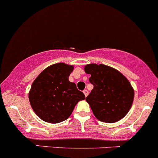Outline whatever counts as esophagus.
<instances>
[{"mask_svg": "<svg viewBox=\"0 0 158 158\" xmlns=\"http://www.w3.org/2000/svg\"><path fill=\"white\" fill-rule=\"evenodd\" d=\"M83 94H84V95H85V97H87L88 94H89V91H88L87 89H84Z\"/></svg>", "mask_w": 158, "mask_h": 158, "instance_id": "34e87169", "label": "esophagus"}]
</instances>
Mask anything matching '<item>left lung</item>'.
Wrapping results in <instances>:
<instances>
[{"label":"left lung","mask_w":158,"mask_h":158,"mask_svg":"<svg viewBox=\"0 0 158 158\" xmlns=\"http://www.w3.org/2000/svg\"><path fill=\"white\" fill-rule=\"evenodd\" d=\"M90 75L94 89L86 101L98 120L114 123L123 118L132 107L134 89L123 75L104 64H89L84 68Z\"/></svg>","instance_id":"8db88e82"}]
</instances>
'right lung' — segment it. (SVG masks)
<instances>
[{
  "label": "right lung",
  "instance_id": "obj_1",
  "mask_svg": "<svg viewBox=\"0 0 158 158\" xmlns=\"http://www.w3.org/2000/svg\"><path fill=\"white\" fill-rule=\"evenodd\" d=\"M73 65L57 63L44 69L33 81L29 93L31 107L36 115L49 123L69 118L79 101L86 97L69 77Z\"/></svg>",
  "mask_w": 158,
  "mask_h": 158
}]
</instances>
